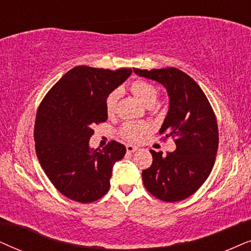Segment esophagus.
I'll return each mask as SVG.
<instances>
[{"label":"esophagus","instance_id":"1","mask_svg":"<svg viewBox=\"0 0 251 251\" xmlns=\"http://www.w3.org/2000/svg\"><path fill=\"white\" fill-rule=\"evenodd\" d=\"M126 150H127V152H134L138 150V147L133 146V145H127L126 146Z\"/></svg>","mask_w":251,"mask_h":251}]
</instances>
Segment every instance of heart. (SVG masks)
<instances>
[{"instance_id":"obj_1","label":"heart","mask_w":251,"mask_h":251,"mask_svg":"<svg viewBox=\"0 0 251 251\" xmlns=\"http://www.w3.org/2000/svg\"><path fill=\"white\" fill-rule=\"evenodd\" d=\"M131 91L143 104L152 105L156 102L158 91L151 82L146 81V80H135L132 82ZM120 95V89H115L108 95L105 100V110L108 115H111L115 111L117 101H118ZM149 131V125L145 122L141 123H125L120 128V134L124 139L128 140V141H140L143 134H146Z\"/></svg>"}]
</instances>
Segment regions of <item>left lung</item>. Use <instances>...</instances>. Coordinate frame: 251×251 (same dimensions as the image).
Returning <instances> with one entry per match:
<instances>
[{"label":"left lung","mask_w":251,"mask_h":251,"mask_svg":"<svg viewBox=\"0 0 251 251\" xmlns=\"http://www.w3.org/2000/svg\"><path fill=\"white\" fill-rule=\"evenodd\" d=\"M134 72L156 80L168 91L170 108L159 134H164V140L171 136L176 146L165 156L150 150L152 164L142 171L143 185L162 201H182L198 192L212 171L219 143L216 115L201 87L181 70Z\"/></svg>","instance_id":"left-lung-1"}]
</instances>
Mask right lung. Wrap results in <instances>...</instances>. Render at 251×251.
I'll return each mask as SVG.
<instances>
[{
  "mask_svg": "<svg viewBox=\"0 0 251 251\" xmlns=\"http://www.w3.org/2000/svg\"><path fill=\"white\" fill-rule=\"evenodd\" d=\"M131 73V69L75 66L40 103L34 125L36 156L56 189L72 201L91 203L104 196L113 164L125 156V146L115 140L95 150L88 142L93 127L108 119V95Z\"/></svg>",
  "mask_w": 251,
  "mask_h": 251,
  "instance_id": "add662e5",
  "label": "right lung"
}]
</instances>
